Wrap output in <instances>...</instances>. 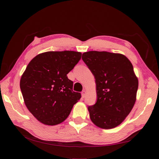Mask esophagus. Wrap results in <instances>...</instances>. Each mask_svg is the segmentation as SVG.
Listing matches in <instances>:
<instances>
[{
	"label": "esophagus",
	"mask_w": 159,
	"mask_h": 159,
	"mask_svg": "<svg viewBox=\"0 0 159 159\" xmlns=\"http://www.w3.org/2000/svg\"><path fill=\"white\" fill-rule=\"evenodd\" d=\"M81 94H82V97H83V98H85V94H86V91H85V90H83Z\"/></svg>",
	"instance_id": "esophagus-1"
}]
</instances>
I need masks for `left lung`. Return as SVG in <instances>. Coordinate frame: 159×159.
Segmentation results:
<instances>
[{
	"label": "left lung",
	"instance_id": "obj_1",
	"mask_svg": "<svg viewBox=\"0 0 159 159\" xmlns=\"http://www.w3.org/2000/svg\"><path fill=\"white\" fill-rule=\"evenodd\" d=\"M82 60L95 79L98 99L88 107L94 124L103 129L119 125L130 114L136 101L138 79L133 64L125 55L89 51Z\"/></svg>",
	"mask_w": 159,
	"mask_h": 159
}]
</instances>
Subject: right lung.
Wrapping results in <instances>:
<instances>
[{
    "label": "right lung",
    "mask_w": 159,
    "mask_h": 159,
    "mask_svg": "<svg viewBox=\"0 0 159 159\" xmlns=\"http://www.w3.org/2000/svg\"><path fill=\"white\" fill-rule=\"evenodd\" d=\"M75 51H50L36 55L26 66L20 89L26 107L45 125L63 122L81 98L73 91V81L66 75L81 58Z\"/></svg>",
    "instance_id": "obj_1"
}]
</instances>
